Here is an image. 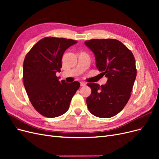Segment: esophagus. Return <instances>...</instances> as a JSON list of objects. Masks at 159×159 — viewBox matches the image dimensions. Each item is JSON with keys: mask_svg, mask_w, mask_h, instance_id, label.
<instances>
[{"mask_svg": "<svg viewBox=\"0 0 159 159\" xmlns=\"http://www.w3.org/2000/svg\"><path fill=\"white\" fill-rule=\"evenodd\" d=\"M80 85L81 86H85L86 84L85 82H83V81H81V82H80Z\"/></svg>", "mask_w": 159, "mask_h": 159, "instance_id": "1", "label": "esophagus"}]
</instances>
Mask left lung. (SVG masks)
Masks as SVG:
<instances>
[{
  "mask_svg": "<svg viewBox=\"0 0 159 159\" xmlns=\"http://www.w3.org/2000/svg\"><path fill=\"white\" fill-rule=\"evenodd\" d=\"M85 44L93 52L96 67L107 78L105 85L88 84L91 93L87 98L91 114L109 118L119 113L131 97L137 69L133 53L115 39H92Z\"/></svg>",
  "mask_w": 159,
  "mask_h": 159,
  "instance_id": "8db88e82",
  "label": "left lung"
}]
</instances>
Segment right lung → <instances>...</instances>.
Here are the masks:
<instances>
[{
    "mask_svg": "<svg viewBox=\"0 0 159 159\" xmlns=\"http://www.w3.org/2000/svg\"><path fill=\"white\" fill-rule=\"evenodd\" d=\"M77 42L63 38H44L25 57L24 85L33 107L43 116L53 118L64 114L80 88L78 81H60L56 75L61 71L64 52Z\"/></svg>",
    "mask_w": 159,
    "mask_h": 159,
    "instance_id": "right-lung-1",
    "label": "right lung"
}]
</instances>
